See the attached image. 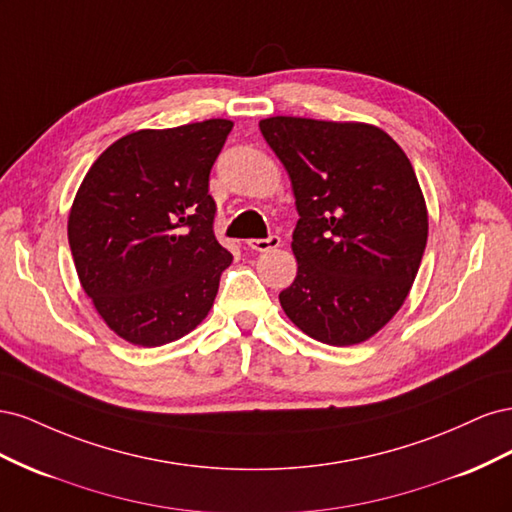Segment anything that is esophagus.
Returning <instances> with one entry per match:
<instances>
[{"label": "esophagus", "instance_id": "1", "mask_svg": "<svg viewBox=\"0 0 512 512\" xmlns=\"http://www.w3.org/2000/svg\"><path fill=\"white\" fill-rule=\"evenodd\" d=\"M280 237L277 235H271L267 239H250L247 241V247L250 250H256V252H269V250H275V247H280Z\"/></svg>", "mask_w": 512, "mask_h": 512}]
</instances>
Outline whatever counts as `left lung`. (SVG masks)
<instances>
[{"label": "left lung", "mask_w": 512, "mask_h": 512, "mask_svg": "<svg viewBox=\"0 0 512 512\" xmlns=\"http://www.w3.org/2000/svg\"><path fill=\"white\" fill-rule=\"evenodd\" d=\"M299 211L286 316L329 346L361 344L404 305L427 245L414 168L384 130L356 121L262 119Z\"/></svg>", "instance_id": "left-lung-1"}]
</instances>
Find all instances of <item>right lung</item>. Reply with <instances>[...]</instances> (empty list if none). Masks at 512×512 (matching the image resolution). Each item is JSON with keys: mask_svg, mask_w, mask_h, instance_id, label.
Segmentation results:
<instances>
[{"mask_svg": "<svg viewBox=\"0 0 512 512\" xmlns=\"http://www.w3.org/2000/svg\"><path fill=\"white\" fill-rule=\"evenodd\" d=\"M232 130L207 119L119 138L91 164L70 209L76 273L108 329L134 346L194 331L232 262L213 235L209 173Z\"/></svg>", "mask_w": 512, "mask_h": 512, "instance_id": "add662e5", "label": "right lung"}]
</instances>
